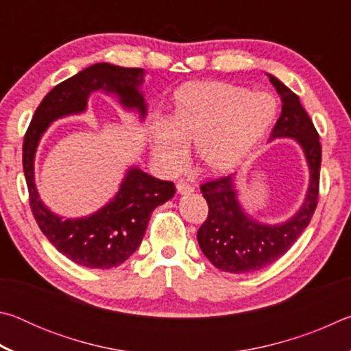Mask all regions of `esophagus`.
<instances>
[{
  "instance_id": "obj_1",
  "label": "esophagus",
  "mask_w": 351,
  "mask_h": 351,
  "mask_svg": "<svg viewBox=\"0 0 351 351\" xmlns=\"http://www.w3.org/2000/svg\"><path fill=\"white\" fill-rule=\"evenodd\" d=\"M176 190L180 195H187V193H192L195 189L190 186V184H187L186 181H180L176 184Z\"/></svg>"
}]
</instances>
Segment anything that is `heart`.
<instances>
[{
	"mask_svg": "<svg viewBox=\"0 0 351 351\" xmlns=\"http://www.w3.org/2000/svg\"><path fill=\"white\" fill-rule=\"evenodd\" d=\"M277 116V100L224 82L197 80L173 94L170 117L148 123L152 153L162 169L175 171L193 142L195 159L206 171L224 175L246 161Z\"/></svg>",
	"mask_w": 351,
	"mask_h": 351,
	"instance_id": "1",
	"label": "heart"
}]
</instances>
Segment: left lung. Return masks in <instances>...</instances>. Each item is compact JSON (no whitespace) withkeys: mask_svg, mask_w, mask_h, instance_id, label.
Returning <instances> with one entry per match:
<instances>
[{"mask_svg":"<svg viewBox=\"0 0 351 351\" xmlns=\"http://www.w3.org/2000/svg\"><path fill=\"white\" fill-rule=\"evenodd\" d=\"M282 99V112L272 128L271 139H294L304 152L310 170L305 199L293 217L282 223H260L243 209L235 175L206 182L201 192L209 206V215L198 229L197 239L210 263L224 272L246 274L263 269L288 252L311 221L317 206L322 148L319 134L297 94L268 74Z\"/></svg>","mask_w":351,"mask_h":351,"instance_id":"1","label":"left lung"}]
</instances>
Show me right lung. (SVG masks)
<instances>
[{"label": "right lung", "instance_id": "add662e5", "mask_svg": "<svg viewBox=\"0 0 351 351\" xmlns=\"http://www.w3.org/2000/svg\"><path fill=\"white\" fill-rule=\"evenodd\" d=\"M144 77L142 68H122L110 63L88 66L46 94L35 110L23 142V169L35 221L58 252L86 268L110 269L132 257L144 239L150 213L173 198L175 184L158 180L132 165L117 193L104 207L91 215L64 219L47 209L40 198L35 186V153L51 123L85 112L88 99L96 91L114 96L123 108L136 111L144 121L147 102L141 91Z\"/></svg>", "mask_w": 351, "mask_h": 351}]
</instances>
